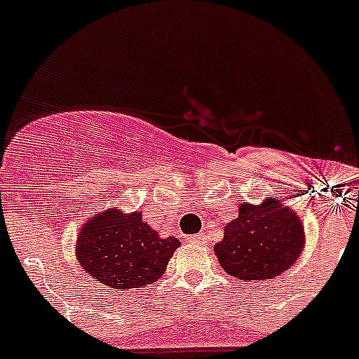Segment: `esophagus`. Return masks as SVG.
I'll return each mask as SVG.
<instances>
[{"label": "esophagus", "mask_w": 359, "mask_h": 359, "mask_svg": "<svg viewBox=\"0 0 359 359\" xmlns=\"http://www.w3.org/2000/svg\"><path fill=\"white\" fill-rule=\"evenodd\" d=\"M189 243L205 244V243H207V236H205V233H198V236H192V237H189Z\"/></svg>", "instance_id": "obj_1"}]
</instances>
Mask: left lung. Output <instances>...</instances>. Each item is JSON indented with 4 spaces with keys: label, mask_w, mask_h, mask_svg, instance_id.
I'll use <instances>...</instances> for the list:
<instances>
[{
    "label": "left lung",
    "mask_w": 359,
    "mask_h": 359,
    "mask_svg": "<svg viewBox=\"0 0 359 359\" xmlns=\"http://www.w3.org/2000/svg\"><path fill=\"white\" fill-rule=\"evenodd\" d=\"M275 196L261 205L243 203L239 215L224 226V239L214 246L219 264L231 277L244 282L278 277L302 253V223Z\"/></svg>",
    "instance_id": "obj_1"
}]
</instances>
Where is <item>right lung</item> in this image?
<instances>
[{"label":"right lung","mask_w":359,"mask_h":359,"mask_svg":"<svg viewBox=\"0 0 359 359\" xmlns=\"http://www.w3.org/2000/svg\"><path fill=\"white\" fill-rule=\"evenodd\" d=\"M176 248L180 239L158 236L140 212L107 208L81 228L75 255L86 273L115 293L156 282Z\"/></svg>","instance_id":"1"}]
</instances>
